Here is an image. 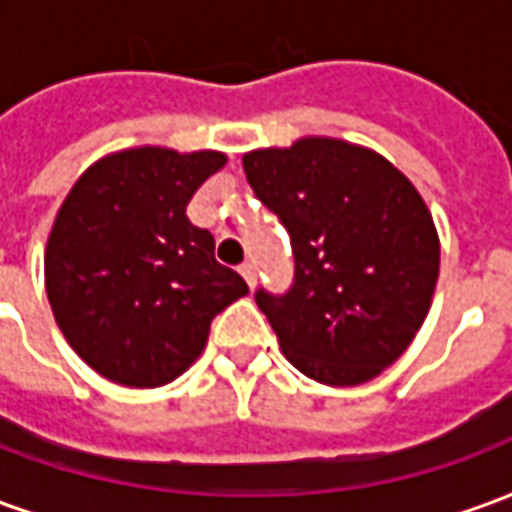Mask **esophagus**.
<instances>
[{"instance_id":"obj_1","label":"esophagus","mask_w":512,"mask_h":512,"mask_svg":"<svg viewBox=\"0 0 512 512\" xmlns=\"http://www.w3.org/2000/svg\"><path fill=\"white\" fill-rule=\"evenodd\" d=\"M238 271H241V277L246 279V285H249V288H255V282H257L255 263H241V266H238Z\"/></svg>"}]
</instances>
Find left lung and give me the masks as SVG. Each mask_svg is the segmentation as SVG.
<instances>
[{
    "label": "left lung",
    "instance_id": "1",
    "mask_svg": "<svg viewBox=\"0 0 512 512\" xmlns=\"http://www.w3.org/2000/svg\"><path fill=\"white\" fill-rule=\"evenodd\" d=\"M244 172L290 235V288L255 293L288 362L329 386L376 378L430 310L439 235L428 205L384 156L343 139L252 150Z\"/></svg>",
    "mask_w": 512,
    "mask_h": 512
}]
</instances>
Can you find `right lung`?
Here are the masks:
<instances>
[{"instance_id":"add662e5","label":"right lung","mask_w":512,"mask_h":512,"mask_svg":"<svg viewBox=\"0 0 512 512\" xmlns=\"http://www.w3.org/2000/svg\"><path fill=\"white\" fill-rule=\"evenodd\" d=\"M227 158L134 147L76 180L46 246V293L76 354L123 386L175 381L202 354L211 321L249 293L186 216Z\"/></svg>"}]
</instances>
